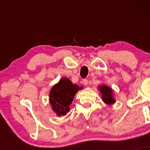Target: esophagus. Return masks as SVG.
<instances>
[{
	"label": "esophagus",
	"instance_id": "1",
	"mask_svg": "<svg viewBox=\"0 0 150 150\" xmlns=\"http://www.w3.org/2000/svg\"><path fill=\"white\" fill-rule=\"evenodd\" d=\"M82 82H83L84 85H87V84H88V80H87V79H83Z\"/></svg>",
	"mask_w": 150,
	"mask_h": 150
}]
</instances>
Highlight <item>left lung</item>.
I'll use <instances>...</instances> for the list:
<instances>
[{"mask_svg": "<svg viewBox=\"0 0 150 150\" xmlns=\"http://www.w3.org/2000/svg\"><path fill=\"white\" fill-rule=\"evenodd\" d=\"M99 89H100V92L101 94H102L103 101L106 104H112L115 102L114 99L113 98L112 89L110 88V87L106 85H103L99 87Z\"/></svg>", "mask_w": 150, "mask_h": 150, "instance_id": "1", "label": "left lung"}]
</instances>
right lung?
<instances>
[{"label":"right lung","instance_id":"add662e5","mask_svg":"<svg viewBox=\"0 0 150 150\" xmlns=\"http://www.w3.org/2000/svg\"><path fill=\"white\" fill-rule=\"evenodd\" d=\"M79 86L74 85L68 78H63L54 85L50 92V104L58 116H64L69 111V106L73 101Z\"/></svg>","mask_w":150,"mask_h":150}]
</instances>
